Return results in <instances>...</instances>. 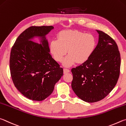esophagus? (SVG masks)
Here are the masks:
<instances>
[{"mask_svg": "<svg viewBox=\"0 0 126 126\" xmlns=\"http://www.w3.org/2000/svg\"><path fill=\"white\" fill-rule=\"evenodd\" d=\"M70 72V70L67 69H63V73L66 74Z\"/></svg>", "mask_w": 126, "mask_h": 126, "instance_id": "esophagus-1", "label": "esophagus"}]
</instances>
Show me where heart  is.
I'll list each match as a JSON object with an SVG mask.
<instances>
[{
  "instance_id": "1",
  "label": "heart",
  "mask_w": 126,
  "mask_h": 126,
  "mask_svg": "<svg viewBox=\"0 0 126 126\" xmlns=\"http://www.w3.org/2000/svg\"><path fill=\"white\" fill-rule=\"evenodd\" d=\"M96 39L93 35L76 30H63L60 32L57 40L49 44V51L57 62L63 60V65L69 67L76 62L82 63L87 61L93 54L96 47Z\"/></svg>"
}]
</instances>
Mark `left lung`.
<instances>
[{"label":"left lung","instance_id":"1","mask_svg":"<svg viewBox=\"0 0 126 126\" xmlns=\"http://www.w3.org/2000/svg\"><path fill=\"white\" fill-rule=\"evenodd\" d=\"M98 41L91 57L71 69V87L78 97L87 102L104 98L115 86L120 76L121 56L117 45L109 35L96 30Z\"/></svg>","mask_w":126,"mask_h":126}]
</instances>
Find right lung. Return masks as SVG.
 Wrapping results in <instances>:
<instances>
[{"mask_svg": "<svg viewBox=\"0 0 126 126\" xmlns=\"http://www.w3.org/2000/svg\"><path fill=\"white\" fill-rule=\"evenodd\" d=\"M52 26H31L19 35L12 47L10 70L13 83L30 100L40 101L49 96L63 75V69L50 54L46 35ZM38 38L40 43L33 40Z\"/></svg>", "mask_w": 126, "mask_h": 126, "instance_id": "obj_1", "label": "right lung"}]
</instances>
